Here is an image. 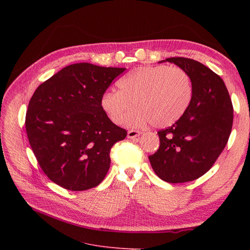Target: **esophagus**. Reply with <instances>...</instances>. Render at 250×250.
<instances>
[{"label": "esophagus", "instance_id": "esophagus-1", "mask_svg": "<svg viewBox=\"0 0 250 250\" xmlns=\"http://www.w3.org/2000/svg\"><path fill=\"white\" fill-rule=\"evenodd\" d=\"M142 133L140 130H136V129H129L127 132V138L128 139H135L137 137H139Z\"/></svg>", "mask_w": 250, "mask_h": 250}]
</instances>
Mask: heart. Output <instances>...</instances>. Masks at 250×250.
<instances>
[{
	"mask_svg": "<svg viewBox=\"0 0 250 250\" xmlns=\"http://www.w3.org/2000/svg\"><path fill=\"white\" fill-rule=\"evenodd\" d=\"M117 87L104 92L100 105L112 123L120 124L134 104L136 108L125 117L129 126L171 125L186 113L192 99L190 77L178 67H140L121 78Z\"/></svg>",
	"mask_w": 250,
	"mask_h": 250,
	"instance_id": "heart-1",
	"label": "heart"
}]
</instances>
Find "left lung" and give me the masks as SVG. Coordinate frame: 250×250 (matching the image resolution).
Listing matches in <instances>:
<instances>
[{"mask_svg":"<svg viewBox=\"0 0 250 250\" xmlns=\"http://www.w3.org/2000/svg\"><path fill=\"white\" fill-rule=\"evenodd\" d=\"M190 77L192 99L186 113L159 130L160 147L149 156L155 173L169 183L198 179L208 171L227 145L233 105L221 77L200 62L169 58Z\"/></svg>","mask_w":250,"mask_h":250,"instance_id":"left-lung-1","label":"left lung"}]
</instances>
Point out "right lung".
I'll list each match as a JSON object with an SVG mask.
<instances>
[{"label": "right lung", "mask_w": 250, "mask_h": 250, "mask_svg": "<svg viewBox=\"0 0 250 250\" xmlns=\"http://www.w3.org/2000/svg\"><path fill=\"white\" fill-rule=\"evenodd\" d=\"M125 71L73 63L35 90L26 112V133L39 166L58 186L87 190L106 175L110 150L126 130L109 120L100 99Z\"/></svg>", "instance_id": "right-lung-1"}]
</instances>
